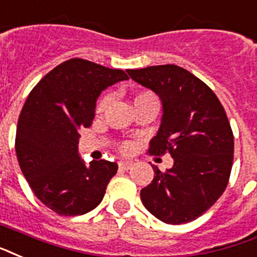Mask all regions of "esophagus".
<instances>
[{"label":"esophagus","mask_w":257,"mask_h":257,"mask_svg":"<svg viewBox=\"0 0 257 257\" xmlns=\"http://www.w3.org/2000/svg\"><path fill=\"white\" fill-rule=\"evenodd\" d=\"M118 167L121 170H125V171H128L131 168L133 167V163L132 162H128V160H122V162H118Z\"/></svg>","instance_id":"obj_1"}]
</instances>
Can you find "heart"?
<instances>
[{
	"instance_id": "1",
	"label": "heart",
	"mask_w": 257,
	"mask_h": 257,
	"mask_svg": "<svg viewBox=\"0 0 257 257\" xmlns=\"http://www.w3.org/2000/svg\"><path fill=\"white\" fill-rule=\"evenodd\" d=\"M152 94L151 93H143L140 94V95H137L136 99H140V98H146V97H151ZM135 99V101H136ZM109 101H110V98L109 97H103L101 101H99V103H98V106H97V111H103L105 109H106L107 106V103H109ZM120 150L122 151V152H129V151L132 150V143H122L120 146Z\"/></svg>"
}]
</instances>
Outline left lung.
Instances as JSON below:
<instances>
[{"label":"left lung","mask_w":257,"mask_h":257,"mask_svg":"<svg viewBox=\"0 0 257 257\" xmlns=\"http://www.w3.org/2000/svg\"><path fill=\"white\" fill-rule=\"evenodd\" d=\"M128 74L163 103L162 124L148 152L174 158L166 171L152 167L154 181L140 193L143 205L166 224L194 221L222 195L232 171L234 142L224 106L206 83L175 64Z\"/></svg>","instance_id":"left-lung-1"}]
</instances>
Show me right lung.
Segmentation results:
<instances>
[{
    "mask_svg": "<svg viewBox=\"0 0 257 257\" xmlns=\"http://www.w3.org/2000/svg\"><path fill=\"white\" fill-rule=\"evenodd\" d=\"M129 79L122 70L74 58L43 76L25 101L16 155L33 194L59 215H81L101 203L117 163L78 155L79 129L89 128L102 90Z\"/></svg>",
    "mask_w": 257,
    "mask_h": 257,
    "instance_id": "right-lung-1",
    "label": "right lung"
}]
</instances>
